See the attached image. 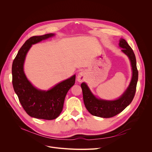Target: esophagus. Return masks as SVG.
<instances>
[{
	"instance_id": "esophagus-1",
	"label": "esophagus",
	"mask_w": 152,
	"mask_h": 152,
	"mask_svg": "<svg viewBox=\"0 0 152 152\" xmlns=\"http://www.w3.org/2000/svg\"><path fill=\"white\" fill-rule=\"evenodd\" d=\"M85 73L84 72H80L78 73L77 75V80L79 82H82L85 79Z\"/></svg>"
}]
</instances>
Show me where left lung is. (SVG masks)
Returning <instances> with one entry per match:
<instances>
[{
	"label": "left lung",
	"instance_id": "obj_1",
	"mask_svg": "<svg viewBox=\"0 0 152 152\" xmlns=\"http://www.w3.org/2000/svg\"><path fill=\"white\" fill-rule=\"evenodd\" d=\"M119 46L123 48L122 52L129 57L131 61L132 69L131 82L124 94L118 99L112 101L97 99L91 93L85 83H81L85 106L86 110L93 115L102 118L114 117L122 112L132 102L135 96L138 79V71L137 67L135 55L132 49L125 39L123 38L120 39Z\"/></svg>",
	"mask_w": 152,
	"mask_h": 152
}]
</instances>
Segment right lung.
Wrapping results in <instances>:
<instances>
[{"mask_svg":"<svg viewBox=\"0 0 152 152\" xmlns=\"http://www.w3.org/2000/svg\"><path fill=\"white\" fill-rule=\"evenodd\" d=\"M53 35L48 34L29 38L18 50L12 66L13 88L24 110L32 117L48 120L55 119L60 115L65 97L75 83L76 75L59 83L49 91H41L27 79L23 72V64L32 45Z\"/></svg>","mask_w":152,"mask_h":152,"instance_id":"add662e5","label":"right lung"}]
</instances>
